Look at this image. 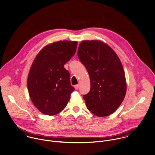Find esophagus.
Masks as SVG:
<instances>
[{"mask_svg":"<svg viewBox=\"0 0 155 155\" xmlns=\"http://www.w3.org/2000/svg\"><path fill=\"white\" fill-rule=\"evenodd\" d=\"M74 87H75V88L76 90H78L79 88H80V85H79V84H77V85H75Z\"/></svg>","mask_w":155,"mask_h":155,"instance_id":"obj_1","label":"esophagus"}]
</instances>
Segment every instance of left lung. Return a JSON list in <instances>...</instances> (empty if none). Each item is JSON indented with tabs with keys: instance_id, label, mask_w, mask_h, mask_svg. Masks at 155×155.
<instances>
[{
	"instance_id": "8db88e82",
	"label": "left lung",
	"mask_w": 155,
	"mask_h": 155,
	"mask_svg": "<svg viewBox=\"0 0 155 155\" xmlns=\"http://www.w3.org/2000/svg\"><path fill=\"white\" fill-rule=\"evenodd\" d=\"M78 57L90 79V91L83 96L87 109L100 117L113 114L127 91L125 72L118 56L101 41L86 40L79 45Z\"/></svg>"
}]
</instances>
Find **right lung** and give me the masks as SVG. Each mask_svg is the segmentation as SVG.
Here are the masks:
<instances>
[{
  "mask_svg": "<svg viewBox=\"0 0 155 155\" xmlns=\"http://www.w3.org/2000/svg\"><path fill=\"white\" fill-rule=\"evenodd\" d=\"M77 41H59L47 45L37 54L30 70L27 87L36 108L47 115L61 112L75 90L64 65L74 55Z\"/></svg>",
  "mask_w": 155,
  "mask_h": 155,
  "instance_id": "add662e5",
  "label": "right lung"
}]
</instances>
